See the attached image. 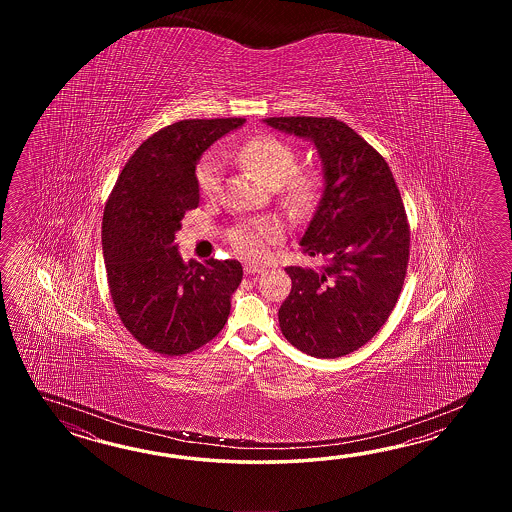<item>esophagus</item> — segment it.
<instances>
[{"mask_svg": "<svg viewBox=\"0 0 512 512\" xmlns=\"http://www.w3.org/2000/svg\"><path fill=\"white\" fill-rule=\"evenodd\" d=\"M265 271L260 265H252V263H245V274H260Z\"/></svg>", "mask_w": 512, "mask_h": 512, "instance_id": "obj_1", "label": "esophagus"}]
</instances>
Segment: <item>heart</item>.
I'll return each instance as SVG.
<instances>
[{"label":"heart","instance_id":"1","mask_svg":"<svg viewBox=\"0 0 512 512\" xmlns=\"http://www.w3.org/2000/svg\"><path fill=\"white\" fill-rule=\"evenodd\" d=\"M241 161L271 183L282 188L285 199L294 207L311 205L318 196L320 179L309 168H298V153L287 141L271 133L254 135L236 150ZM223 177V159L218 152H210L199 161L196 183L201 196H218ZM282 238V227L274 219H254L240 225L229 234L232 249L249 258L265 260L272 247Z\"/></svg>","mask_w":512,"mask_h":512}]
</instances>
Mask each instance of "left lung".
I'll use <instances>...</instances> for the list:
<instances>
[{
  "mask_svg": "<svg viewBox=\"0 0 512 512\" xmlns=\"http://www.w3.org/2000/svg\"><path fill=\"white\" fill-rule=\"evenodd\" d=\"M276 130L315 142L326 188L302 236L318 269L285 267L291 293L278 318L283 337L318 359H337L377 335L401 296L410 225L381 153L335 117H269Z\"/></svg>",
  "mask_w": 512,
  "mask_h": 512,
  "instance_id": "8db88e82",
  "label": "left lung"
}]
</instances>
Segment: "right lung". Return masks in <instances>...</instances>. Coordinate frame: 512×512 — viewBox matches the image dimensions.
Here are the masks:
<instances>
[{"label":"right lung","instance_id":"right-lung-1","mask_svg":"<svg viewBox=\"0 0 512 512\" xmlns=\"http://www.w3.org/2000/svg\"><path fill=\"white\" fill-rule=\"evenodd\" d=\"M245 119H186L150 135L124 164L102 218L108 287L120 322L141 346L181 357L225 326L240 261L185 263L175 232L199 205L201 153Z\"/></svg>","mask_w":512,"mask_h":512}]
</instances>
